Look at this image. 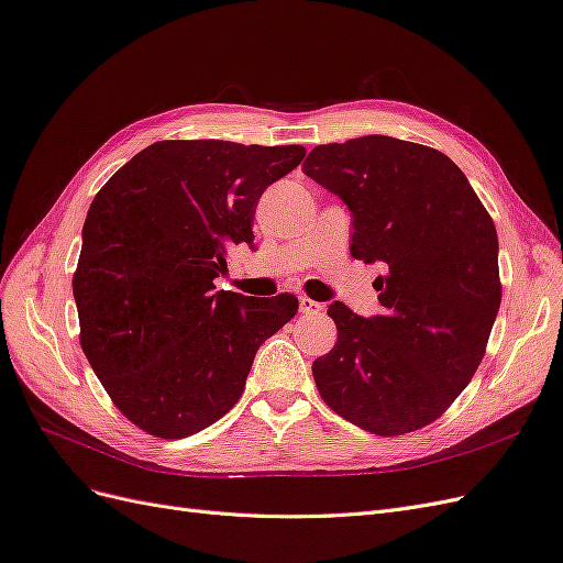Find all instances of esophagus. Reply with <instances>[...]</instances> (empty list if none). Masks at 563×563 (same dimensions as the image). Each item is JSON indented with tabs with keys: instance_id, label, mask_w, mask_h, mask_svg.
<instances>
[{
	"instance_id": "34e87169",
	"label": "esophagus",
	"mask_w": 563,
	"mask_h": 563,
	"mask_svg": "<svg viewBox=\"0 0 563 563\" xmlns=\"http://www.w3.org/2000/svg\"><path fill=\"white\" fill-rule=\"evenodd\" d=\"M300 312H302L305 317H314V314H321V312H323V305L317 302V300H312V298H308V296H302V298H300Z\"/></svg>"
}]
</instances>
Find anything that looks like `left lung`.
I'll return each instance as SVG.
<instances>
[{"instance_id": "1", "label": "left lung", "mask_w": 563, "mask_h": 563, "mask_svg": "<svg viewBox=\"0 0 563 563\" xmlns=\"http://www.w3.org/2000/svg\"><path fill=\"white\" fill-rule=\"evenodd\" d=\"M302 174L352 211V255L383 263V312L333 302L338 340L312 364L321 399L380 437L416 432L482 364L503 286L498 234L465 174L434 147L389 135L317 145Z\"/></svg>"}]
</instances>
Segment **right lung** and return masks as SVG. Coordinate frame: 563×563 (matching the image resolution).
Masks as SVG:
<instances>
[{
  "label": "right lung",
  "instance_id": "obj_1",
  "mask_svg": "<svg viewBox=\"0 0 563 563\" xmlns=\"http://www.w3.org/2000/svg\"><path fill=\"white\" fill-rule=\"evenodd\" d=\"M302 145L159 141L100 187L73 277L79 343L114 406L152 437L183 439L240 401L253 356L298 298L213 291L225 249L253 244L267 185Z\"/></svg>",
  "mask_w": 563,
  "mask_h": 563
}]
</instances>
